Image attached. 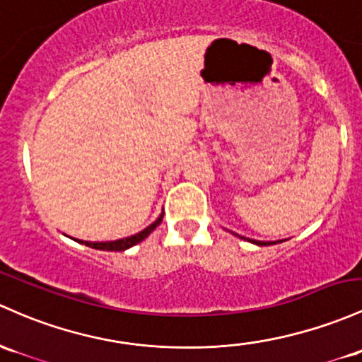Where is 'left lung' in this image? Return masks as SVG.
Masks as SVG:
<instances>
[{
    "label": "left lung",
    "instance_id": "8db88e82",
    "mask_svg": "<svg viewBox=\"0 0 362 362\" xmlns=\"http://www.w3.org/2000/svg\"><path fill=\"white\" fill-rule=\"evenodd\" d=\"M245 239V237H244ZM249 242H252V244H256V245H272V244H276V242H261V240H251V239H247Z\"/></svg>",
    "mask_w": 362,
    "mask_h": 362
}]
</instances>
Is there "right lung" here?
Masks as SVG:
<instances>
[{
  "mask_svg": "<svg viewBox=\"0 0 362 362\" xmlns=\"http://www.w3.org/2000/svg\"><path fill=\"white\" fill-rule=\"evenodd\" d=\"M163 214H165V213H161L160 218H158V220L154 221V223H151L148 228H144V230H142V232L136 233V235L127 237V239H118V240H111V242H87V240H78V239H75V240L81 242V244H86L87 247L99 249V251H125V249L132 247V245H136V244H139V242L144 240L146 237H148L149 233L153 232V230L161 223Z\"/></svg>",
  "mask_w": 362,
  "mask_h": 362,
  "instance_id": "1",
  "label": "right lung"
}]
</instances>
